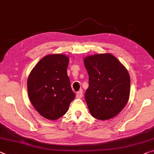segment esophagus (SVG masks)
<instances>
[{
	"label": "esophagus",
	"instance_id": "1",
	"mask_svg": "<svg viewBox=\"0 0 154 154\" xmlns=\"http://www.w3.org/2000/svg\"><path fill=\"white\" fill-rule=\"evenodd\" d=\"M82 97H83V91H82V90H80V91L77 92V94H76L77 98L81 99Z\"/></svg>",
	"mask_w": 154,
	"mask_h": 154
}]
</instances>
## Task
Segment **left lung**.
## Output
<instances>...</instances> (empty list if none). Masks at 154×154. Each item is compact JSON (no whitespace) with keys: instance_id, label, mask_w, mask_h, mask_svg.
<instances>
[{"instance_id":"obj_1","label":"left lung","mask_w":154,"mask_h":154,"mask_svg":"<svg viewBox=\"0 0 154 154\" xmlns=\"http://www.w3.org/2000/svg\"><path fill=\"white\" fill-rule=\"evenodd\" d=\"M84 63L89 77L85 99L90 114L99 120H109L119 114L129 100L128 70L111 53L86 56Z\"/></svg>"}]
</instances>
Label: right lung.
Returning a JSON list of instances; mask_svg holds the SVG:
<instances>
[{"label": "right lung", "instance_id": "1", "mask_svg": "<svg viewBox=\"0 0 154 154\" xmlns=\"http://www.w3.org/2000/svg\"><path fill=\"white\" fill-rule=\"evenodd\" d=\"M69 57L50 54L42 58L27 79L29 98L41 116L54 121L66 113L75 97L67 75Z\"/></svg>", "mask_w": 154, "mask_h": 154}]
</instances>
